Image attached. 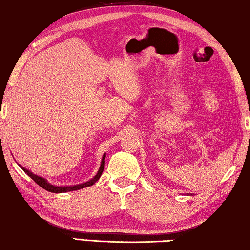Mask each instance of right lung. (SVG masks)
Listing matches in <instances>:
<instances>
[{
	"mask_svg": "<svg viewBox=\"0 0 250 250\" xmlns=\"http://www.w3.org/2000/svg\"><path fill=\"white\" fill-rule=\"evenodd\" d=\"M104 159H105V153L104 156H102V160H101V165L99 167V170L98 173L95 174V176L93 179H91L90 181H87V182L85 183H81V184H77V186H69V187H57V186H53V184L49 183L46 181V179H44L42 176H39L36 175V174H34L28 170L25 167L20 166V168H21L23 172H25L27 175H28L30 179H33L35 182L39 184L41 188H43V189H45L46 191H49V192H53V193H62V192H69V191H75V190H81V189H84V188H87V187H91L93 186V184L97 182V181L100 179L101 177V174L104 172Z\"/></svg>",
	"mask_w": 250,
	"mask_h": 250,
	"instance_id": "obj_1",
	"label": "right lung"
}]
</instances>
